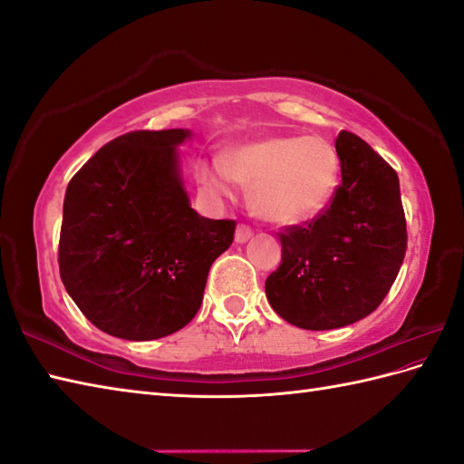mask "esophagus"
<instances>
[{
	"label": "esophagus",
	"mask_w": 464,
	"mask_h": 464,
	"mask_svg": "<svg viewBox=\"0 0 464 464\" xmlns=\"http://www.w3.org/2000/svg\"><path fill=\"white\" fill-rule=\"evenodd\" d=\"M251 235H253L251 227L241 223V225L237 227V231H235V241H237V243H245V241L251 239Z\"/></svg>",
	"instance_id": "esophagus-1"
}]
</instances>
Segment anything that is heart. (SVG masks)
Here are the masks:
<instances>
[{"mask_svg":"<svg viewBox=\"0 0 464 464\" xmlns=\"http://www.w3.org/2000/svg\"><path fill=\"white\" fill-rule=\"evenodd\" d=\"M197 177L213 195L231 197L237 180L251 187V205L271 223L305 221L328 205L338 187L340 159L320 136H269L201 160Z\"/></svg>","mask_w":464,"mask_h":464,"instance_id":"b5f03b06","label":"heart"}]
</instances>
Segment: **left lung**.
Instances as JSON below:
<instances>
[{
	"label": "left lung",
	"instance_id": "obj_1",
	"mask_svg": "<svg viewBox=\"0 0 464 464\" xmlns=\"http://www.w3.org/2000/svg\"><path fill=\"white\" fill-rule=\"evenodd\" d=\"M342 185L328 208L279 233L281 263L266 281L267 302L304 330L343 328L382 304L406 253L396 170L360 136L335 139Z\"/></svg>",
	"mask_w": 464,
	"mask_h": 464
}]
</instances>
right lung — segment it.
Returning a JSON list of instances; mask_svg holds the SVG:
<instances>
[{
    "label": "right lung",
    "mask_w": 464,
    "mask_h": 464,
    "mask_svg": "<svg viewBox=\"0 0 464 464\" xmlns=\"http://www.w3.org/2000/svg\"><path fill=\"white\" fill-rule=\"evenodd\" d=\"M190 130H134L104 144L66 188L58 263L63 287L98 330L157 340L193 320L235 221L188 203L177 147Z\"/></svg>",
    "instance_id": "obj_1"
}]
</instances>
